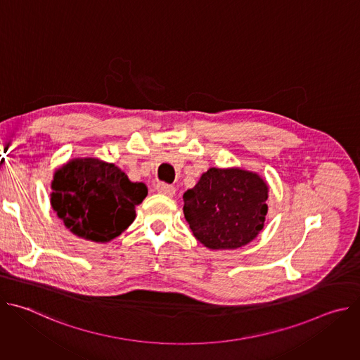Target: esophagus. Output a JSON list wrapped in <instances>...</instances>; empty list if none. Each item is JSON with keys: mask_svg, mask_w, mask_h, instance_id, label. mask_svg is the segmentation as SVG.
Masks as SVG:
<instances>
[{"mask_svg": "<svg viewBox=\"0 0 360 360\" xmlns=\"http://www.w3.org/2000/svg\"><path fill=\"white\" fill-rule=\"evenodd\" d=\"M157 191L162 195H167V196H174L175 195V188L172 185L165 184V182L157 184Z\"/></svg>", "mask_w": 360, "mask_h": 360, "instance_id": "esophagus-1", "label": "esophagus"}]
</instances>
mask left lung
<instances>
[{
    "mask_svg": "<svg viewBox=\"0 0 360 360\" xmlns=\"http://www.w3.org/2000/svg\"><path fill=\"white\" fill-rule=\"evenodd\" d=\"M268 184L240 168H210L184 193V215L193 236L210 249H236L264 229Z\"/></svg>",
    "mask_w": 360,
    "mask_h": 360,
    "instance_id": "1",
    "label": "left lung"
}]
</instances>
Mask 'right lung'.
Listing matches in <instances>:
<instances>
[{
  "instance_id": "1",
  "label": "right lung",
  "mask_w": 360,
  "mask_h": 360,
  "mask_svg": "<svg viewBox=\"0 0 360 360\" xmlns=\"http://www.w3.org/2000/svg\"><path fill=\"white\" fill-rule=\"evenodd\" d=\"M51 207L77 236L105 243L120 236L135 219V207L148 195L142 182L98 158L64 164L51 182Z\"/></svg>"
}]
</instances>
